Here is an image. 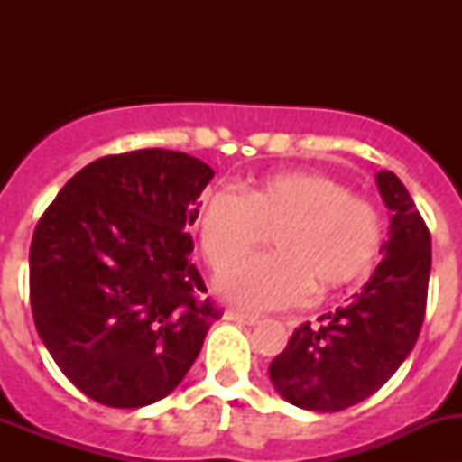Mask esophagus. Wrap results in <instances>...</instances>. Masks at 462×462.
<instances>
[{
	"instance_id": "obj_1",
	"label": "esophagus",
	"mask_w": 462,
	"mask_h": 462,
	"mask_svg": "<svg viewBox=\"0 0 462 462\" xmlns=\"http://www.w3.org/2000/svg\"><path fill=\"white\" fill-rule=\"evenodd\" d=\"M224 319L238 321V324H247V326L259 324V317H256V314L240 312V310H226V312H224Z\"/></svg>"
}]
</instances>
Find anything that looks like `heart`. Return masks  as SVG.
Returning <instances> with one entry per match:
<instances>
[{"instance_id": "heart-1", "label": "heart", "mask_w": 462, "mask_h": 462, "mask_svg": "<svg viewBox=\"0 0 462 462\" xmlns=\"http://www.w3.org/2000/svg\"><path fill=\"white\" fill-rule=\"evenodd\" d=\"M276 231L278 252L240 267L238 260ZM196 236L219 277V293L247 310L303 303L365 275L377 259L383 222L373 201L314 171H284L252 182L243 194L219 187L201 196Z\"/></svg>"}]
</instances>
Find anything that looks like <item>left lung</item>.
Returning <instances> with one entry per match:
<instances>
[{
	"label": "left lung",
	"instance_id": "1",
	"mask_svg": "<svg viewBox=\"0 0 462 462\" xmlns=\"http://www.w3.org/2000/svg\"><path fill=\"white\" fill-rule=\"evenodd\" d=\"M377 187L391 210L383 259L345 308L293 330L268 374L282 398L310 411H340L370 398L414 349L426 317L430 231L391 171Z\"/></svg>",
	"mask_w": 462,
	"mask_h": 462
}]
</instances>
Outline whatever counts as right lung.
Here are the masks:
<instances>
[{"instance_id":"obj_1","label":"right lung","mask_w":462,"mask_h":462,"mask_svg":"<svg viewBox=\"0 0 462 462\" xmlns=\"http://www.w3.org/2000/svg\"><path fill=\"white\" fill-rule=\"evenodd\" d=\"M215 171L175 150L108 154L60 189L30 247L41 340L106 407L152 405L185 379L212 321L187 228Z\"/></svg>"}]
</instances>
